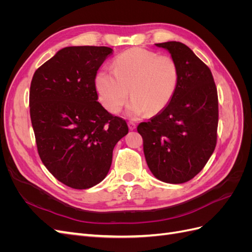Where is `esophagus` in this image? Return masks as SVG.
Here are the masks:
<instances>
[{
    "label": "esophagus",
    "instance_id": "obj_1",
    "mask_svg": "<svg viewBox=\"0 0 252 252\" xmlns=\"http://www.w3.org/2000/svg\"><path fill=\"white\" fill-rule=\"evenodd\" d=\"M128 127H129V129H130V130H134V129L136 128V125H135V123H133V122H129Z\"/></svg>",
    "mask_w": 252,
    "mask_h": 252
}]
</instances>
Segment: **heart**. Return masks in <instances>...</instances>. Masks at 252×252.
I'll return each mask as SVG.
<instances>
[{"instance_id":"obj_1","label":"heart","mask_w":252,"mask_h":252,"mask_svg":"<svg viewBox=\"0 0 252 252\" xmlns=\"http://www.w3.org/2000/svg\"><path fill=\"white\" fill-rule=\"evenodd\" d=\"M179 80V66L172 57L131 48L113 61V71L103 68L96 73L95 88L102 105L111 113L122 110L130 94L132 113L156 116L170 104Z\"/></svg>"}]
</instances>
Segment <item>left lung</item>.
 I'll list each match as a JSON object with an SVG mask.
<instances>
[{"label": "left lung", "instance_id": "obj_1", "mask_svg": "<svg viewBox=\"0 0 252 252\" xmlns=\"http://www.w3.org/2000/svg\"><path fill=\"white\" fill-rule=\"evenodd\" d=\"M178 63L180 80L170 104L138 126L145 158L159 181L182 184L208 162L218 140L219 100L209 67L181 42L156 44Z\"/></svg>", "mask_w": 252, "mask_h": 252}]
</instances>
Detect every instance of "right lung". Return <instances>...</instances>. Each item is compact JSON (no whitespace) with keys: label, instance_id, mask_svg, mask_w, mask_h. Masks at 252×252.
I'll return each mask as SVG.
<instances>
[{"label":"right lung","instance_id":"right-lung-1","mask_svg":"<svg viewBox=\"0 0 252 252\" xmlns=\"http://www.w3.org/2000/svg\"><path fill=\"white\" fill-rule=\"evenodd\" d=\"M112 53L106 46H72L35 70L29 93L30 119L39 156L58 181L87 189L107 175L126 121L97 102L95 77Z\"/></svg>","mask_w":252,"mask_h":252}]
</instances>
